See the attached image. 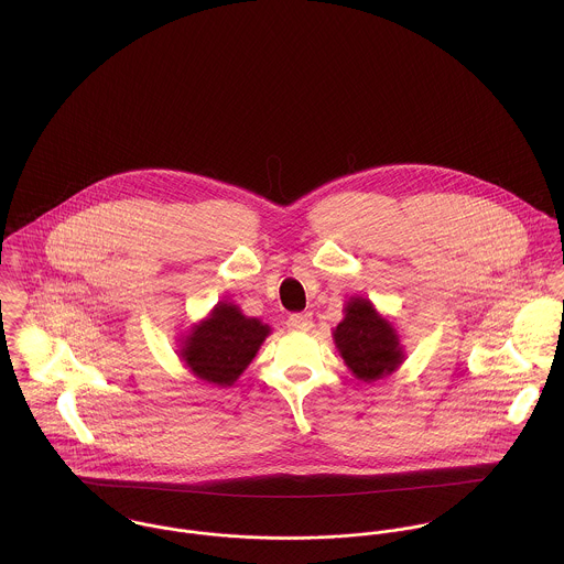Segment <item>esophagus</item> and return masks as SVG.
Masks as SVG:
<instances>
[{"label":"esophagus","mask_w":564,"mask_h":564,"mask_svg":"<svg viewBox=\"0 0 564 564\" xmlns=\"http://www.w3.org/2000/svg\"><path fill=\"white\" fill-rule=\"evenodd\" d=\"M288 326H290L292 330L306 333V330H311V326H313V317H311V313H294V315L288 317Z\"/></svg>","instance_id":"1"}]
</instances>
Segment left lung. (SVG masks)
I'll list each match as a JSON object with an SVG mask.
<instances>
[{"label": "left lung", "mask_w": 564, "mask_h": 564, "mask_svg": "<svg viewBox=\"0 0 564 564\" xmlns=\"http://www.w3.org/2000/svg\"><path fill=\"white\" fill-rule=\"evenodd\" d=\"M333 341L351 376L360 382L387 378L405 360L394 324L362 296L347 301L344 319L333 330Z\"/></svg>", "instance_id": "left-lung-1"}]
</instances>
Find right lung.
I'll use <instances>...</instances> for the list:
<instances>
[{"label":"right lung","mask_w":564,"mask_h":564,"mask_svg":"<svg viewBox=\"0 0 564 564\" xmlns=\"http://www.w3.org/2000/svg\"><path fill=\"white\" fill-rule=\"evenodd\" d=\"M270 333L268 324L245 315L238 304L220 301L180 339L177 356L195 378L227 389L245 373Z\"/></svg>","instance_id":"obj_1"}]
</instances>
